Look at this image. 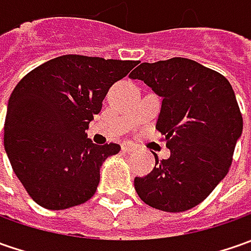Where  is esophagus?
<instances>
[{
    "instance_id": "34e87169",
    "label": "esophagus",
    "mask_w": 251,
    "mask_h": 251,
    "mask_svg": "<svg viewBox=\"0 0 251 251\" xmlns=\"http://www.w3.org/2000/svg\"><path fill=\"white\" fill-rule=\"evenodd\" d=\"M121 150L124 151V152H127V153H130V152H134L137 148H135L134 145H131V144H123Z\"/></svg>"
}]
</instances>
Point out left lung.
Masks as SVG:
<instances>
[{
    "label": "left lung",
    "mask_w": 251,
    "mask_h": 251,
    "mask_svg": "<svg viewBox=\"0 0 251 251\" xmlns=\"http://www.w3.org/2000/svg\"><path fill=\"white\" fill-rule=\"evenodd\" d=\"M130 78L163 98L156 130L170 150L169 159L153 153L155 168L134 178L135 191L152 208L187 211L212 193L232 165L243 130L232 85L222 74L181 57L142 63Z\"/></svg>",
    "instance_id": "1"
}]
</instances>
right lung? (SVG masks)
<instances>
[{
    "instance_id": "right-lung-1",
    "label": "right lung",
    "mask_w": 251,
    "mask_h": 251,
    "mask_svg": "<svg viewBox=\"0 0 251 251\" xmlns=\"http://www.w3.org/2000/svg\"><path fill=\"white\" fill-rule=\"evenodd\" d=\"M137 64L67 54L36 67L15 86L5 117V152L40 207H75L96 193L101 163L120 145H96L85 130L100 113L109 88Z\"/></svg>"
}]
</instances>
